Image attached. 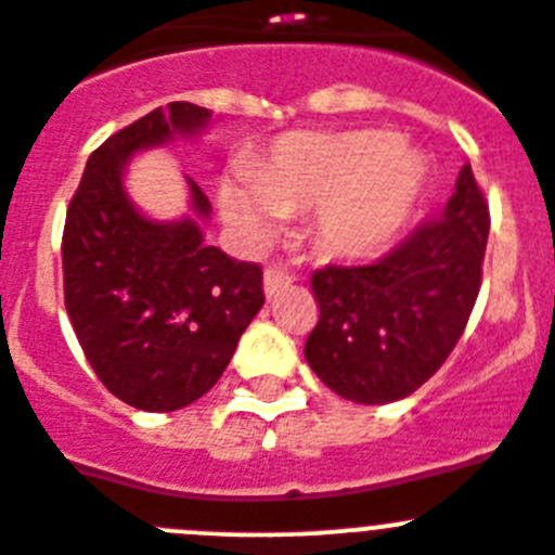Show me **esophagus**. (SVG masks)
Returning a JSON list of instances; mask_svg holds the SVG:
<instances>
[{
    "label": "esophagus",
    "mask_w": 555,
    "mask_h": 555,
    "mask_svg": "<svg viewBox=\"0 0 555 555\" xmlns=\"http://www.w3.org/2000/svg\"><path fill=\"white\" fill-rule=\"evenodd\" d=\"M293 282V273H287L279 266H268L266 273H262V287H266L268 298H273V295H279L282 289H287Z\"/></svg>",
    "instance_id": "34e87169"
}]
</instances>
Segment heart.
I'll return each instance as SVG.
<instances>
[{"instance_id":"heart-1","label":"heart","mask_w":555,"mask_h":555,"mask_svg":"<svg viewBox=\"0 0 555 555\" xmlns=\"http://www.w3.org/2000/svg\"><path fill=\"white\" fill-rule=\"evenodd\" d=\"M249 186L224 181L222 217L262 244L282 214H314L317 244L338 257H369L403 230L423 195L426 168L382 129L293 132L246 168Z\"/></svg>"}]
</instances>
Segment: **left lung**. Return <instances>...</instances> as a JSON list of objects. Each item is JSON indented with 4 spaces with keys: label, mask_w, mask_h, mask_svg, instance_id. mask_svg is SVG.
Masks as SVG:
<instances>
[{
    "label": "left lung",
    "mask_w": 555,
    "mask_h": 555,
    "mask_svg": "<svg viewBox=\"0 0 555 555\" xmlns=\"http://www.w3.org/2000/svg\"><path fill=\"white\" fill-rule=\"evenodd\" d=\"M491 214L464 165L439 219L371 266L311 276L320 320L306 363L347 401L390 403L431 379L459 344L482 282Z\"/></svg>",
    "instance_id": "8db88e82"
}]
</instances>
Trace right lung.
Instances as JSON below:
<instances>
[{
    "label": "right lung",
    "instance_id": "1",
    "mask_svg": "<svg viewBox=\"0 0 555 555\" xmlns=\"http://www.w3.org/2000/svg\"><path fill=\"white\" fill-rule=\"evenodd\" d=\"M211 111L170 102L111 134L89 157L62 238L64 306L102 385L143 412H176L206 396L241 333L266 304L262 268L203 238L206 192L186 176L190 217H143L124 168L143 149L195 138Z\"/></svg>",
    "mask_w": 555,
    "mask_h": 555
}]
</instances>
